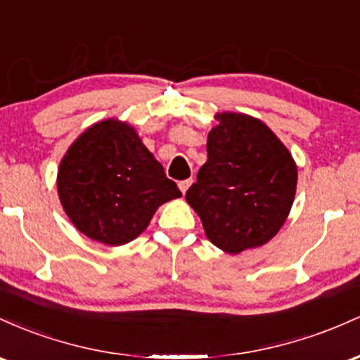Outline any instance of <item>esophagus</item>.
Returning a JSON list of instances; mask_svg holds the SVG:
<instances>
[{"label": "esophagus", "mask_w": 360, "mask_h": 360, "mask_svg": "<svg viewBox=\"0 0 360 360\" xmlns=\"http://www.w3.org/2000/svg\"><path fill=\"white\" fill-rule=\"evenodd\" d=\"M191 185H192V180H181V181H179V188L181 191V193L187 192Z\"/></svg>", "instance_id": "obj_1"}]
</instances>
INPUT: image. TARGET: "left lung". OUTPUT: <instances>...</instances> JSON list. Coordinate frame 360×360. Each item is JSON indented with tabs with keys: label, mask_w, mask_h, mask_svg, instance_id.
I'll list each match as a JSON object with an SVG mask.
<instances>
[{
	"label": "left lung",
	"mask_w": 360,
	"mask_h": 360,
	"mask_svg": "<svg viewBox=\"0 0 360 360\" xmlns=\"http://www.w3.org/2000/svg\"><path fill=\"white\" fill-rule=\"evenodd\" d=\"M207 161L187 191L207 240L229 255L272 240L288 219L297 185L289 149L260 119L241 112L216 114Z\"/></svg>",
	"instance_id": "left-lung-1"
}]
</instances>
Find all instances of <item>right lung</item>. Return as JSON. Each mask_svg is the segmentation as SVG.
Here are the masks:
<instances>
[{"label": "right lung", "instance_id": "right-lung-1", "mask_svg": "<svg viewBox=\"0 0 360 360\" xmlns=\"http://www.w3.org/2000/svg\"><path fill=\"white\" fill-rule=\"evenodd\" d=\"M58 193L75 228L108 246L136 240L160 205L181 197L136 129L119 119L76 137L59 163Z\"/></svg>", "mask_w": 360, "mask_h": 360}]
</instances>
